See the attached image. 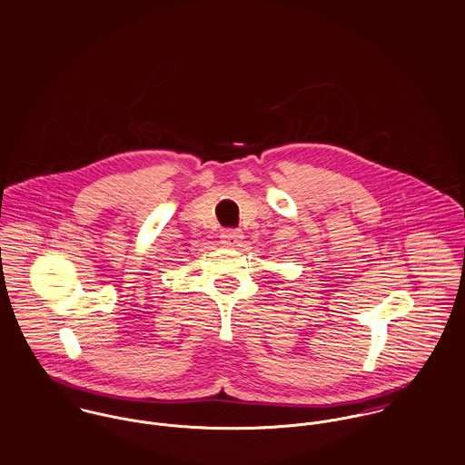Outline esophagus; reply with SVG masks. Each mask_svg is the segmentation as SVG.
Here are the masks:
<instances>
[{
    "label": "esophagus",
    "mask_w": 465,
    "mask_h": 465,
    "mask_svg": "<svg viewBox=\"0 0 465 465\" xmlns=\"http://www.w3.org/2000/svg\"><path fill=\"white\" fill-rule=\"evenodd\" d=\"M219 237H221V244L226 248H235L242 241V233L239 230H224L221 232Z\"/></svg>",
    "instance_id": "esophagus-1"
}]
</instances>
